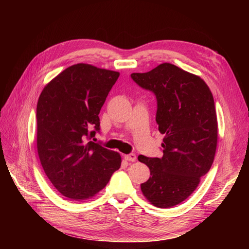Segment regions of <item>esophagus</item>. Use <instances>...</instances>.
I'll list each match as a JSON object with an SVG mask.
<instances>
[{"mask_svg":"<svg viewBox=\"0 0 249 249\" xmlns=\"http://www.w3.org/2000/svg\"><path fill=\"white\" fill-rule=\"evenodd\" d=\"M124 159H125L126 161L135 162V161H136V155H135V154H129V155H124Z\"/></svg>","mask_w":249,"mask_h":249,"instance_id":"obj_1","label":"esophagus"}]
</instances>
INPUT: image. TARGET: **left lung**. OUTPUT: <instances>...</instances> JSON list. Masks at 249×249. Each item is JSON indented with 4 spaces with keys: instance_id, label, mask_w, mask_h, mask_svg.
Returning <instances> with one entry per match:
<instances>
[{
    "instance_id": "obj_1",
    "label": "left lung",
    "mask_w": 249,
    "mask_h": 249,
    "mask_svg": "<svg viewBox=\"0 0 249 249\" xmlns=\"http://www.w3.org/2000/svg\"><path fill=\"white\" fill-rule=\"evenodd\" d=\"M131 78L156 95V122L164 134L162 158L138 157L150 170L141 191L155 207L171 208L190 196L213 164L218 137L213 94L198 76L170 63Z\"/></svg>"
}]
</instances>
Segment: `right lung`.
I'll return each mask as SVG.
<instances>
[{"mask_svg": "<svg viewBox=\"0 0 249 249\" xmlns=\"http://www.w3.org/2000/svg\"><path fill=\"white\" fill-rule=\"evenodd\" d=\"M119 72L79 63L43 88L37 103V152L42 168L63 196L82 200L105 188L122 157L91 141L100 111Z\"/></svg>", "mask_w": 249, "mask_h": 249, "instance_id": "obj_1", "label": "right lung"}]
</instances>
